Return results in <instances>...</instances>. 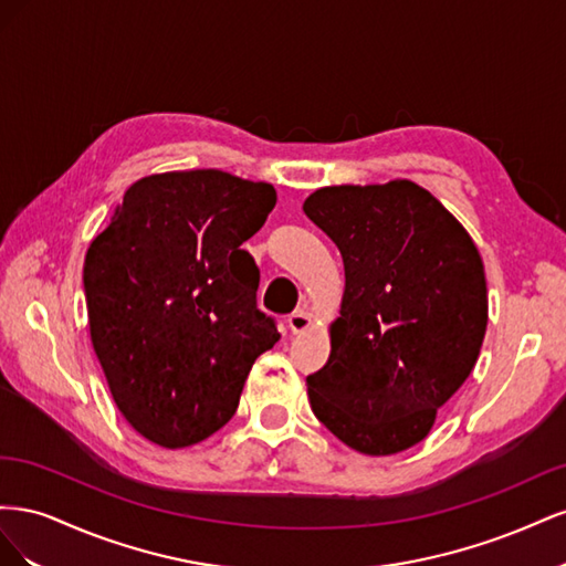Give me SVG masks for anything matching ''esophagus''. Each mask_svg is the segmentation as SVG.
Wrapping results in <instances>:
<instances>
[{
	"instance_id": "obj_1",
	"label": "esophagus",
	"mask_w": 566,
	"mask_h": 566,
	"mask_svg": "<svg viewBox=\"0 0 566 566\" xmlns=\"http://www.w3.org/2000/svg\"><path fill=\"white\" fill-rule=\"evenodd\" d=\"M287 325H290V331H293V333H304V331H310L312 316L306 310H295L293 314L287 316Z\"/></svg>"
}]
</instances>
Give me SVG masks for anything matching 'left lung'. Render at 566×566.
Wrapping results in <instances>:
<instances>
[{
  "mask_svg": "<svg viewBox=\"0 0 566 566\" xmlns=\"http://www.w3.org/2000/svg\"><path fill=\"white\" fill-rule=\"evenodd\" d=\"M304 214L345 262L328 364L306 378L314 416L358 453L416 447L482 349V256L460 221L408 179L318 188Z\"/></svg>",
  "mask_w": 566,
  "mask_h": 566,
  "instance_id": "1",
  "label": "left lung"
}]
</instances>
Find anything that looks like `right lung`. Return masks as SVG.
<instances>
[{"label":"right lung","mask_w":566,"mask_h":566,"mask_svg":"<svg viewBox=\"0 0 566 566\" xmlns=\"http://www.w3.org/2000/svg\"><path fill=\"white\" fill-rule=\"evenodd\" d=\"M273 205L271 184L219 169L150 175L127 188L84 256L94 352L119 413L158 447L221 430L254 358L281 339L241 250Z\"/></svg>","instance_id":"right-lung-1"}]
</instances>
